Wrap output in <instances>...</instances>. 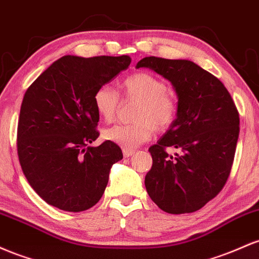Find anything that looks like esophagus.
<instances>
[{"mask_svg": "<svg viewBox=\"0 0 259 259\" xmlns=\"http://www.w3.org/2000/svg\"><path fill=\"white\" fill-rule=\"evenodd\" d=\"M136 152L133 149H123V156H124V158H130V156H132Z\"/></svg>", "mask_w": 259, "mask_h": 259, "instance_id": "34e87169", "label": "esophagus"}]
</instances>
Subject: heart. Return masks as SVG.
I'll return each mask as SVG.
<instances>
[{
    "label": "heart",
    "mask_w": 259,
    "mask_h": 259,
    "mask_svg": "<svg viewBox=\"0 0 259 259\" xmlns=\"http://www.w3.org/2000/svg\"><path fill=\"white\" fill-rule=\"evenodd\" d=\"M126 98L138 101L135 112L137 122L116 124L104 131L106 141L123 149H135L153 137L154 131H166L176 120L177 99L164 80L156 75L139 72L127 77L121 84ZM94 107L104 121L114 120L118 106V95L107 85L98 88L93 97Z\"/></svg>",
    "instance_id": "obj_1"
}]
</instances>
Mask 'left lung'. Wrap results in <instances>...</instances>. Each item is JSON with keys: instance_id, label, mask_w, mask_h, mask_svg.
<instances>
[{"instance_id": "left-lung-1", "label": "left lung", "mask_w": 259, "mask_h": 259, "mask_svg": "<svg viewBox=\"0 0 259 259\" xmlns=\"http://www.w3.org/2000/svg\"><path fill=\"white\" fill-rule=\"evenodd\" d=\"M136 67L167 79L179 99L175 122L149 148L153 165L145 175L147 192L166 213H193L223 190L230 175L239 112L224 84L192 61L150 56ZM167 146L180 153L168 156Z\"/></svg>"}]
</instances>
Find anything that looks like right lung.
<instances>
[{
  "instance_id": "right-lung-1",
  "label": "right lung",
  "mask_w": 259,
  "mask_h": 259,
  "mask_svg": "<svg viewBox=\"0 0 259 259\" xmlns=\"http://www.w3.org/2000/svg\"><path fill=\"white\" fill-rule=\"evenodd\" d=\"M131 57L63 56L25 92L20 106L17 149L29 185L50 205L83 211L100 200L121 148L98 147V88L128 68Z\"/></svg>"
}]
</instances>
